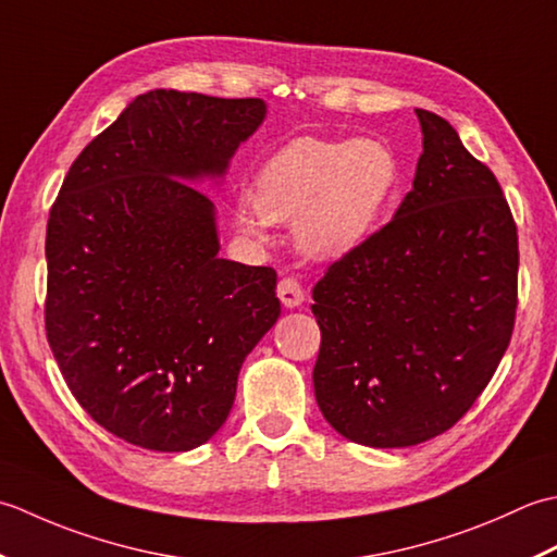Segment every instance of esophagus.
<instances>
[{"instance_id":"esophagus-1","label":"esophagus","mask_w":557,"mask_h":557,"mask_svg":"<svg viewBox=\"0 0 557 557\" xmlns=\"http://www.w3.org/2000/svg\"><path fill=\"white\" fill-rule=\"evenodd\" d=\"M276 293H278V300L286 305V308H298V305L305 300V290L298 283V278L293 276H283L278 281Z\"/></svg>"}]
</instances>
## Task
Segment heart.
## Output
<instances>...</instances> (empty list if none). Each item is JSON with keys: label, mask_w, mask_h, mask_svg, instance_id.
Instances as JSON below:
<instances>
[{"label": "heart", "mask_w": 557, "mask_h": 557, "mask_svg": "<svg viewBox=\"0 0 557 557\" xmlns=\"http://www.w3.org/2000/svg\"><path fill=\"white\" fill-rule=\"evenodd\" d=\"M399 177V158L384 141L298 136L259 168L255 203L243 201L237 221L259 233L267 219H298L295 233L308 252L338 257L380 223Z\"/></svg>", "instance_id": "heart-1"}]
</instances>
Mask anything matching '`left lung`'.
<instances>
[{
    "instance_id": "left-lung-1",
    "label": "left lung",
    "mask_w": 557,
    "mask_h": 557,
    "mask_svg": "<svg viewBox=\"0 0 557 557\" xmlns=\"http://www.w3.org/2000/svg\"><path fill=\"white\" fill-rule=\"evenodd\" d=\"M416 112L413 189L312 288L317 404L368 447L421 445L457 425L515 332L519 243L503 187L447 120Z\"/></svg>"
}]
</instances>
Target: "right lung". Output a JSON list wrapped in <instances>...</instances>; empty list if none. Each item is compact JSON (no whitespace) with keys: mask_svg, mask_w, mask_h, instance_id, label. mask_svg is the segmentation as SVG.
<instances>
[{"mask_svg":"<svg viewBox=\"0 0 557 557\" xmlns=\"http://www.w3.org/2000/svg\"><path fill=\"white\" fill-rule=\"evenodd\" d=\"M264 112L259 98L136 96L52 203L45 334L74 399L129 445H203L278 320L276 271L221 259L213 203L185 183L223 175Z\"/></svg>","mask_w":557,"mask_h":557,"instance_id":"obj_1","label":"right lung"}]
</instances>
